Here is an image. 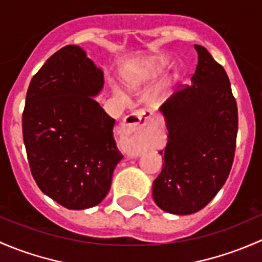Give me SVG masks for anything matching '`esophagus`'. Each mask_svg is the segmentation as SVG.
Wrapping results in <instances>:
<instances>
[{"label": "esophagus", "mask_w": 262, "mask_h": 262, "mask_svg": "<svg viewBox=\"0 0 262 262\" xmlns=\"http://www.w3.org/2000/svg\"><path fill=\"white\" fill-rule=\"evenodd\" d=\"M151 120V112L149 110H140V111L131 113L130 116L125 118V121L121 125V132L125 136H130L131 139H135L140 131L146 127L147 123ZM131 154H134V150H130Z\"/></svg>", "instance_id": "34e87169"}]
</instances>
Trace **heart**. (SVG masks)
Listing matches in <instances>:
<instances>
[{
    "mask_svg": "<svg viewBox=\"0 0 262 262\" xmlns=\"http://www.w3.org/2000/svg\"><path fill=\"white\" fill-rule=\"evenodd\" d=\"M168 67V59L164 56H155V58L145 59V60H139L128 66L125 72L126 82L131 85L132 88H140L147 83L154 82L156 78L160 77L165 68ZM169 87L161 88L159 92V99H164L168 96Z\"/></svg>",
    "mask_w": 262,
    "mask_h": 262,
    "instance_id": "1",
    "label": "heart"
}]
</instances>
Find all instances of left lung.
<instances>
[{
  "mask_svg": "<svg viewBox=\"0 0 262 262\" xmlns=\"http://www.w3.org/2000/svg\"><path fill=\"white\" fill-rule=\"evenodd\" d=\"M198 64L191 84L160 107L168 128L161 172L152 183L156 206L191 214L214 198L227 180L236 150L237 104L230 79L208 50L194 45Z\"/></svg>",
  "mask_w": 262,
  "mask_h": 262,
  "instance_id": "8db88e82",
  "label": "left lung"
}]
</instances>
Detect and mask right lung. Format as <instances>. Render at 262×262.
Returning <instances> with one entry per match:
<instances>
[{
  "label": "right lung",
  "mask_w": 262,
  "mask_h": 262,
  "mask_svg": "<svg viewBox=\"0 0 262 262\" xmlns=\"http://www.w3.org/2000/svg\"><path fill=\"white\" fill-rule=\"evenodd\" d=\"M103 71L78 45L50 56L32 77L23 136L37 187L68 209L92 208L108 194L123 156L113 139L115 120L94 97Z\"/></svg>",
  "instance_id": "add662e5"
}]
</instances>
